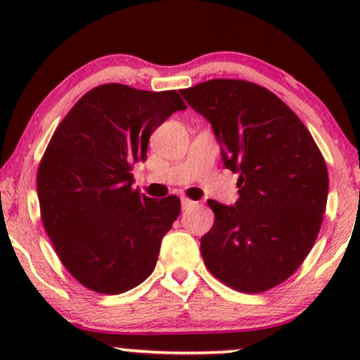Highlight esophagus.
I'll use <instances>...</instances> for the list:
<instances>
[{"instance_id":"obj_1","label":"esophagus","mask_w":360,"mask_h":360,"mask_svg":"<svg viewBox=\"0 0 360 360\" xmlns=\"http://www.w3.org/2000/svg\"><path fill=\"white\" fill-rule=\"evenodd\" d=\"M196 203H194V201H191V200H188V198H181V206H183V210H188V208H191V206H194Z\"/></svg>"}]
</instances>
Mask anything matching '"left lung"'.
<instances>
[{
  "label": "left lung",
  "mask_w": 360,
  "mask_h": 360,
  "mask_svg": "<svg viewBox=\"0 0 360 360\" xmlns=\"http://www.w3.org/2000/svg\"><path fill=\"white\" fill-rule=\"evenodd\" d=\"M203 115L238 174V200H208L214 223L201 237L210 272L226 286L262 292L286 281L307 259L328 198L323 155L303 122L254 82L212 79L181 89Z\"/></svg>",
  "instance_id": "obj_1"
}]
</instances>
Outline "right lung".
<instances>
[{
    "label": "right lung",
    "mask_w": 360,
    "mask_h": 360,
    "mask_svg": "<svg viewBox=\"0 0 360 360\" xmlns=\"http://www.w3.org/2000/svg\"><path fill=\"white\" fill-rule=\"evenodd\" d=\"M181 110L177 91L103 84L52 135L37 174L40 213L57 255L82 286L120 295L154 271L181 201L140 194L130 171L147 159L152 131Z\"/></svg>",
    "instance_id": "obj_1"
}]
</instances>
